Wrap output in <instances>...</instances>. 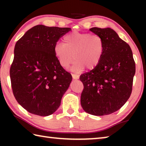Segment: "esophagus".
Here are the masks:
<instances>
[{"label":"esophagus","mask_w":146,"mask_h":146,"mask_svg":"<svg viewBox=\"0 0 146 146\" xmlns=\"http://www.w3.org/2000/svg\"><path fill=\"white\" fill-rule=\"evenodd\" d=\"M72 76L73 79H78L79 77V76L78 75H76V74H74V73L72 74Z\"/></svg>","instance_id":"esophagus-1"}]
</instances>
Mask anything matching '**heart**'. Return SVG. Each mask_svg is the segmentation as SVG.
Masks as SVG:
<instances>
[{"label":"heart","instance_id":"heart-1","mask_svg":"<svg viewBox=\"0 0 146 146\" xmlns=\"http://www.w3.org/2000/svg\"><path fill=\"white\" fill-rule=\"evenodd\" d=\"M104 50L102 36L97 34L73 31L64 37V44L57 43L54 54L61 67L67 68L75 59L72 70H92L100 62Z\"/></svg>","mask_w":146,"mask_h":146}]
</instances>
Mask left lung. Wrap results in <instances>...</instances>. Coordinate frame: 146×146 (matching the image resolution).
Here are the masks:
<instances>
[{"label":"left lung","instance_id":"left-lung-1","mask_svg":"<svg viewBox=\"0 0 146 146\" xmlns=\"http://www.w3.org/2000/svg\"><path fill=\"white\" fill-rule=\"evenodd\" d=\"M91 31L104 40V50L100 62L80 76L84 90L80 103L83 110L96 116L117 111L132 92L135 62L129 44L110 28H92Z\"/></svg>","mask_w":146,"mask_h":146}]
</instances>
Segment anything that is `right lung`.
<instances>
[{
    "label": "right lung",
    "mask_w": 146,
    "mask_h": 146,
    "mask_svg": "<svg viewBox=\"0 0 146 146\" xmlns=\"http://www.w3.org/2000/svg\"><path fill=\"white\" fill-rule=\"evenodd\" d=\"M70 28L33 27L17 42L9 71L17 102L32 114L50 115L60 105L72 76L61 67L54 47Z\"/></svg>",
    "instance_id": "add662e5"
}]
</instances>
